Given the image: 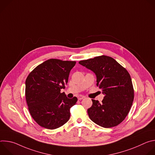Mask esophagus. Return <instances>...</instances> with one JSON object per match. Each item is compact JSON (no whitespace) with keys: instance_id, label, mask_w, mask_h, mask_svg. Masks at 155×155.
Masks as SVG:
<instances>
[{"instance_id":"obj_1","label":"esophagus","mask_w":155,"mask_h":155,"mask_svg":"<svg viewBox=\"0 0 155 155\" xmlns=\"http://www.w3.org/2000/svg\"><path fill=\"white\" fill-rule=\"evenodd\" d=\"M84 97L83 96H78V100H82V99H84Z\"/></svg>"}]
</instances>
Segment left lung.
Returning a JSON list of instances; mask_svg holds the SVG:
<instances>
[{"instance_id": "left-lung-1", "label": "left lung", "mask_w": 155, "mask_h": 155, "mask_svg": "<svg viewBox=\"0 0 155 155\" xmlns=\"http://www.w3.org/2000/svg\"><path fill=\"white\" fill-rule=\"evenodd\" d=\"M78 63L95 73L96 85L105 95L101 103L92 99L93 105L87 109L90 118L105 128L118 125L129 112L134 97L129 72L114 58L105 55Z\"/></svg>"}]
</instances>
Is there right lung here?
<instances>
[{
  "instance_id": "right-lung-1",
  "label": "right lung",
  "mask_w": 155,
  "mask_h": 155,
  "mask_svg": "<svg viewBox=\"0 0 155 155\" xmlns=\"http://www.w3.org/2000/svg\"><path fill=\"white\" fill-rule=\"evenodd\" d=\"M75 61L50 59L39 64L26 80L25 96L31 115L40 126L58 128L69 120L77 98L68 99L62 88L68 82Z\"/></svg>"
}]
</instances>
